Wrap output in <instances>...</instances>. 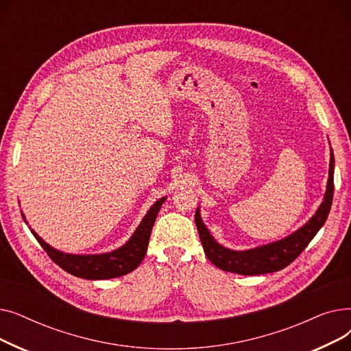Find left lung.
Listing matches in <instances>:
<instances>
[{"label":"left lung","mask_w":351,"mask_h":351,"mask_svg":"<svg viewBox=\"0 0 351 351\" xmlns=\"http://www.w3.org/2000/svg\"><path fill=\"white\" fill-rule=\"evenodd\" d=\"M335 155L333 151L330 154V168H328V180L327 189L323 197V202L317 212L311 216L308 222L298 229L294 233L289 234L285 239L269 245H263L249 250H232L219 245L208 228L205 226L204 220L200 217L199 208L195 213V222L197 228V233L200 237L202 246H204L205 254L208 259L219 269L225 271H232L245 276L265 274L273 273L285 269L289 266L296 257L306 249V246L311 242V239L324 225L326 219L330 213L331 202H333L335 193Z\"/></svg>","instance_id":"8db88e82"}]
</instances>
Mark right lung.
<instances>
[{"mask_svg":"<svg viewBox=\"0 0 351 351\" xmlns=\"http://www.w3.org/2000/svg\"><path fill=\"white\" fill-rule=\"evenodd\" d=\"M166 197H160L158 202H155L154 206L147 210V213L142 219L141 225L136 228L131 239H129L123 246L109 253H101V254L64 253L45 243L32 229H31V233L35 236L38 243L44 247V250L51 257L53 263H57L61 269H64L65 271L73 276H77V278L88 279V280H105V279L119 278V276L128 274L132 270H135L143 261L147 243H149V237L155 223V219Z\"/></svg>","mask_w":351,"mask_h":351,"instance_id":"add662e5","label":"right lung"}]
</instances>
